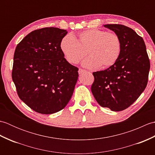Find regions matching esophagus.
Masks as SVG:
<instances>
[{
  "label": "esophagus",
  "instance_id": "34e87169",
  "mask_svg": "<svg viewBox=\"0 0 155 155\" xmlns=\"http://www.w3.org/2000/svg\"><path fill=\"white\" fill-rule=\"evenodd\" d=\"M84 72H86V71L84 70V69H82V68L78 69V73H79L80 74H82V73H83Z\"/></svg>",
  "mask_w": 155,
  "mask_h": 155
}]
</instances>
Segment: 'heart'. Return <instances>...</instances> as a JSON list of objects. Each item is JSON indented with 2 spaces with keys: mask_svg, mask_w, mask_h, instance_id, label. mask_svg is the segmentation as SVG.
Segmentation results:
<instances>
[{
  "mask_svg": "<svg viewBox=\"0 0 155 155\" xmlns=\"http://www.w3.org/2000/svg\"><path fill=\"white\" fill-rule=\"evenodd\" d=\"M60 46L65 58L71 64L78 63L87 52L90 57L83 62V65L90 68L112 67L118 60L122 50L118 35L98 29L85 31L78 36H66Z\"/></svg>",
  "mask_w": 155,
  "mask_h": 155,
  "instance_id": "obj_1",
  "label": "heart"
}]
</instances>
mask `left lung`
Segmentation results:
<instances>
[{
    "label": "left lung",
    "mask_w": 155,
    "mask_h": 155,
    "mask_svg": "<svg viewBox=\"0 0 155 155\" xmlns=\"http://www.w3.org/2000/svg\"><path fill=\"white\" fill-rule=\"evenodd\" d=\"M119 37L122 50L117 62L106 70L93 72L91 91L101 107L121 111L130 107L147 87L150 61L143 38L122 25H105Z\"/></svg>",
    "instance_id": "left-lung-1"
}]
</instances>
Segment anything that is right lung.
<instances>
[{
    "instance_id": "add662e5",
    "label": "right lung",
    "mask_w": 155,
    "mask_h": 155,
    "mask_svg": "<svg viewBox=\"0 0 155 155\" xmlns=\"http://www.w3.org/2000/svg\"><path fill=\"white\" fill-rule=\"evenodd\" d=\"M67 32L55 27L35 30L16 47L12 81L19 98L38 113L63 109L73 93L78 68L66 60L60 46Z\"/></svg>"
}]
</instances>
